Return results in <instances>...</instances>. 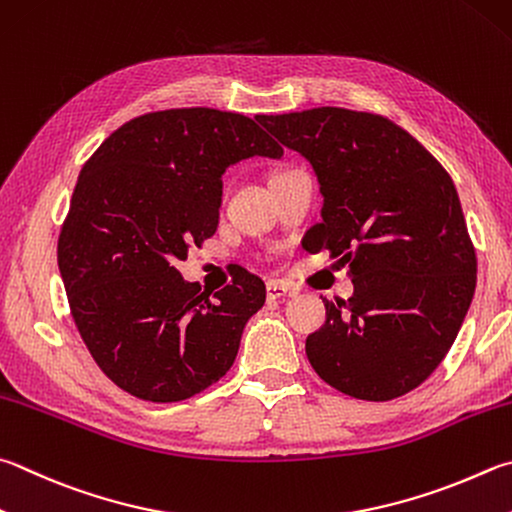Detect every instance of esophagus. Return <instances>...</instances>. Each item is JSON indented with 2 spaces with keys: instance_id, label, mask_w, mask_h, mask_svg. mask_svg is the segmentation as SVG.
<instances>
[{
  "instance_id": "1",
  "label": "esophagus",
  "mask_w": 512,
  "mask_h": 512,
  "mask_svg": "<svg viewBox=\"0 0 512 512\" xmlns=\"http://www.w3.org/2000/svg\"><path fill=\"white\" fill-rule=\"evenodd\" d=\"M295 291L288 284H284V282H280V280H273V282H268L266 284V297L268 300H284V297H288V295H293Z\"/></svg>"
}]
</instances>
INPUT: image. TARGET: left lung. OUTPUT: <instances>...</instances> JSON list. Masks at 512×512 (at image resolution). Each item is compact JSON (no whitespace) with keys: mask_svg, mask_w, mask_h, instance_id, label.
Returning a JSON list of instances; mask_svg holds the SVG:
<instances>
[{"mask_svg":"<svg viewBox=\"0 0 512 512\" xmlns=\"http://www.w3.org/2000/svg\"><path fill=\"white\" fill-rule=\"evenodd\" d=\"M318 176L322 221L311 250L349 264L356 291L327 306L306 338L324 383L360 401H392L441 365L470 309L477 255L443 165L392 120L315 107L257 116Z\"/></svg>","mask_w":512,"mask_h":512,"instance_id":"8db88e82","label":"left lung"}]
</instances>
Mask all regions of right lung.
I'll return each instance as SVG.
<instances>
[{"label": "right lung", "mask_w": 512, "mask_h": 512, "mask_svg": "<svg viewBox=\"0 0 512 512\" xmlns=\"http://www.w3.org/2000/svg\"><path fill=\"white\" fill-rule=\"evenodd\" d=\"M282 154L253 118L190 107L129 120L82 167L58 266L89 353L127 394L185 401L232 367L264 282L241 271L210 300L176 264L215 235L226 167Z\"/></svg>", "instance_id": "obj_1"}]
</instances>
